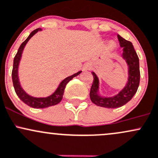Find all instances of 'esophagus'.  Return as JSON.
<instances>
[{
  "label": "esophagus",
  "instance_id": "obj_1",
  "mask_svg": "<svg viewBox=\"0 0 158 158\" xmlns=\"http://www.w3.org/2000/svg\"><path fill=\"white\" fill-rule=\"evenodd\" d=\"M85 69V70H86V69H88V68H85V69Z\"/></svg>",
  "mask_w": 158,
  "mask_h": 158
}]
</instances>
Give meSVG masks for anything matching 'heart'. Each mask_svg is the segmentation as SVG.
Here are the masks:
<instances>
[{
	"label": "heart",
	"instance_id": "b5f03b06",
	"mask_svg": "<svg viewBox=\"0 0 158 158\" xmlns=\"http://www.w3.org/2000/svg\"><path fill=\"white\" fill-rule=\"evenodd\" d=\"M113 46V45L112 43H110V47H111V48H112Z\"/></svg>",
	"mask_w": 158,
	"mask_h": 158
}]
</instances>
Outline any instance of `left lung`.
I'll return each mask as SVG.
<instances>
[{
  "label": "left lung",
  "instance_id": "left-lung-1",
  "mask_svg": "<svg viewBox=\"0 0 158 158\" xmlns=\"http://www.w3.org/2000/svg\"><path fill=\"white\" fill-rule=\"evenodd\" d=\"M121 48H123L122 58L128 65V77L125 86L116 95L113 96H103L99 92V79L94 72H92L94 80L90 89L89 96L92 102L99 107L117 108L125 105L131 99L139 87L140 72L139 57L132 43L117 35Z\"/></svg>",
  "mask_w": 158,
  "mask_h": 158
}]
</instances>
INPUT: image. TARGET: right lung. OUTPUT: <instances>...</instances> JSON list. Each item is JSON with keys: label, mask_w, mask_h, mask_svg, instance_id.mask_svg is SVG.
<instances>
[{"label": "right lung", "mask_w": 158, "mask_h": 158, "mask_svg": "<svg viewBox=\"0 0 158 158\" xmlns=\"http://www.w3.org/2000/svg\"><path fill=\"white\" fill-rule=\"evenodd\" d=\"M39 31H42L41 28H37V29L34 30L32 31L29 36L26 39V40L24 42H22V45L19 47L18 52L15 55V58L13 60V69H12V83H13V86L15 89V91L17 95L19 98L22 101L24 104L30 106V107L33 108H45L51 107V106L56 105V104H59L63 99V95L64 93V90L67 84L72 80L73 77H76L78 74H80L82 72V71L77 72V73L72 74V75L69 76V77H65L64 80L60 82V84L56 89L54 92L51 95L47 97H42V98H37V97H33L31 95H28L27 93L23 89V88L21 86L20 82H19V63H20L21 58H22V54L24 50V47L28 42V41L31 40V38L33 36Z\"/></svg>", "instance_id": "right-lung-1"}]
</instances>
